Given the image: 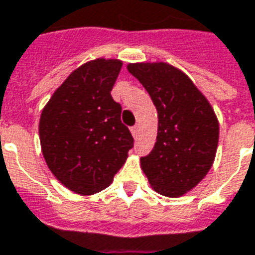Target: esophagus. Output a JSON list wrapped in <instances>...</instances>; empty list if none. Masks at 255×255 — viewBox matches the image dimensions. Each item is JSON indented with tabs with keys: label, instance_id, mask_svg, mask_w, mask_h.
<instances>
[{
	"label": "esophagus",
	"instance_id": "1",
	"mask_svg": "<svg viewBox=\"0 0 255 255\" xmlns=\"http://www.w3.org/2000/svg\"><path fill=\"white\" fill-rule=\"evenodd\" d=\"M131 133H132L133 138H136V136L139 135V127H138V126H133V127L131 128Z\"/></svg>",
	"mask_w": 255,
	"mask_h": 255
}]
</instances>
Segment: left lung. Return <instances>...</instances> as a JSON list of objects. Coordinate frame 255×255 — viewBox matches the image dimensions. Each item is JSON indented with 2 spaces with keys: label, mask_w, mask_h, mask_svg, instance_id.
<instances>
[{
  "label": "left lung",
  "mask_w": 255,
  "mask_h": 255,
  "mask_svg": "<svg viewBox=\"0 0 255 255\" xmlns=\"http://www.w3.org/2000/svg\"><path fill=\"white\" fill-rule=\"evenodd\" d=\"M157 109V140L140 167L152 189L181 197L213 167L220 123L203 92L182 70L165 62L128 63Z\"/></svg>",
  "instance_id": "obj_1"
}]
</instances>
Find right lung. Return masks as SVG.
<instances>
[{"instance_id": "obj_1", "label": "right lung", "mask_w": 255, "mask_h": 255, "mask_svg": "<svg viewBox=\"0 0 255 255\" xmlns=\"http://www.w3.org/2000/svg\"><path fill=\"white\" fill-rule=\"evenodd\" d=\"M122 66L119 59L85 62L56 88L41 112L38 132L45 163L77 195L106 189L133 145L120 120L122 106L110 95Z\"/></svg>"}]
</instances>
